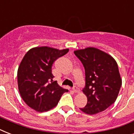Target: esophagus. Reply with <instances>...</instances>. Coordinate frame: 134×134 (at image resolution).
<instances>
[{
	"mask_svg": "<svg viewBox=\"0 0 134 134\" xmlns=\"http://www.w3.org/2000/svg\"><path fill=\"white\" fill-rule=\"evenodd\" d=\"M73 90L74 92H76V93H77V92H80V89L78 88L77 86H74V87L73 88Z\"/></svg>",
	"mask_w": 134,
	"mask_h": 134,
	"instance_id": "esophagus-1",
	"label": "esophagus"
}]
</instances>
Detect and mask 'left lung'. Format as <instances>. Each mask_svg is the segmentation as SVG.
Wrapping results in <instances>:
<instances>
[{
	"mask_svg": "<svg viewBox=\"0 0 134 134\" xmlns=\"http://www.w3.org/2000/svg\"><path fill=\"white\" fill-rule=\"evenodd\" d=\"M74 53L83 65L86 74L83 92L88 102L80 109L90 115L104 111L115 102L122 86L116 61L110 55L92 47Z\"/></svg>",
	"mask_w": 134,
	"mask_h": 134,
	"instance_id": "1",
	"label": "left lung"
}]
</instances>
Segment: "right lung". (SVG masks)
I'll return each mask as SVG.
<instances>
[{
    "label": "right lung",
    "mask_w": 134,
    "mask_h": 134,
    "mask_svg": "<svg viewBox=\"0 0 134 134\" xmlns=\"http://www.w3.org/2000/svg\"><path fill=\"white\" fill-rule=\"evenodd\" d=\"M69 49L35 47L26 53L18 69V87L22 99L34 110L47 111L56 106L68 90L53 81L52 65Z\"/></svg>",
    "instance_id": "obj_1"
}]
</instances>
